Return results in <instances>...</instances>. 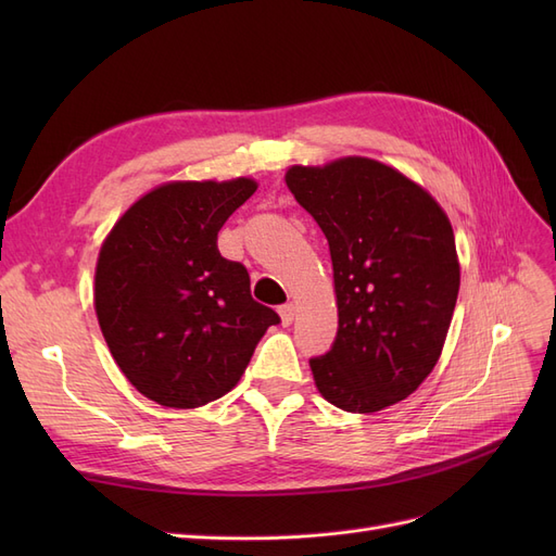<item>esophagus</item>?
Instances as JSON below:
<instances>
[{"instance_id": "obj_1", "label": "esophagus", "mask_w": 556, "mask_h": 556, "mask_svg": "<svg viewBox=\"0 0 556 556\" xmlns=\"http://www.w3.org/2000/svg\"><path fill=\"white\" fill-rule=\"evenodd\" d=\"M278 313H280V323H282L285 327H290V325L294 323V315H296V308H294V304H292V301H288V304H282V306L278 308Z\"/></svg>"}]
</instances>
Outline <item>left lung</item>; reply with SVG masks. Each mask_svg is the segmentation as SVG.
<instances>
[{
  "label": "left lung",
  "mask_w": 556,
  "mask_h": 556,
  "mask_svg": "<svg viewBox=\"0 0 556 556\" xmlns=\"http://www.w3.org/2000/svg\"><path fill=\"white\" fill-rule=\"evenodd\" d=\"M290 192L329 243L339 331L311 359L317 392L348 413L410 396L439 362L459 294L447 213L422 185L371 157L294 164Z\"/></svg>",
  "instance_id": "left-lung-1"
}]
</instances>
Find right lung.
I'll list each match as a JSON object with an SVG mask.
<instances>
[{
	"label": "right lung",
	"mask_w": 556,
	"mask_h": 556,
	"mask_svg": "<svg viewBox=\"0 0 556 556\" xmlns=\"http://www.w3.org/2000/svg\"><path fill=\"white\" fill-rule=\"evenodd\" d=\"M257 180H169L117 217L99 248L94 313L125 378L166 408L231 392L257 341L280 317L250 296L245 266L217 231Z\"/></svg>",
	"instance_id": "1"
}]
</instances>
